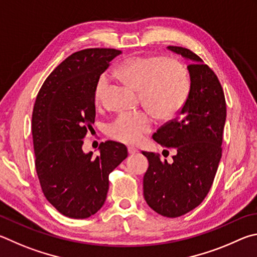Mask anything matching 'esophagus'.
<instances>
[{"mask_svg": "<svg viewBox=\"0 0 257 257\" xmlns=\"http://www.w3.org/2000/svg\"><path fill=\"white\" fill-rule=\"evenodd\" d=\"M138 152H139V150L137 149V148L128 147V154H130V155H137Z\"/></svg>", "mask_w": 257, "mask_h": 257, "instance_id": "obj_1", "label": "esophagus"}]
</instances>
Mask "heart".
I'll return each mask as SVG.
<instances>
[{
  "label": "heart",
  "instance_id": "heart-1",
  "mask_svg": "<svg viewBox=\"0 0 257 257\" xmlns=\"http://www.w3.org/2000/svg\"><path fill=\"white\" fill-rule=\"evenodd\" d=\"M116 74L141 91L143 103L159 116L168 118L185 105L190 92V78L181 63L164 56H136L116 67ZM110 75L103 72L98 76L93 98L100 103ZM155 118L149 111L120 112L107 126V133L125 145H137L155 127Z\"/></svg>",
  "mask_w": 257,
  "mask_h": 257
}]
</instances>
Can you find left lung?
Here are the masks:
<instances>
[{"instance_id": "left-lung-1", "label": "left lung", "mask_w": 257, "mask_h": 257, "mask_svg": "<svg viewBox=\"0 0 257 257\" xmlns=\"http://www.w3.org/2000/svg\"><path fill=\"white\" fill-rule=\"evenodd\" d=\"M190 60L191 88L179 116L169 120L152 138L166 149L175 148L173 163L159 154L143 151L149 168L143 177L148 205L164 217L186 214L208 195L222 156L226 99L218 76L191 49L168 46Z\"/></svg>"}]
</instances>
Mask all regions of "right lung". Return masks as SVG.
<instances>
[{"label":"right lung","instance_id":"obj_1","mask_svg":"<svg viewBox=\"0 0 257 257\" xmlns=\"http://www.w3.org/2000/svg\"><path fill=\"white\" fill-rule=\"evenodd\" d=\"M121 52L87 48L65 58L45 80L36 98L31 130L35 166L45 197L63 215L89 218L100 210L109 174L127 157V148L101 142L100 155L82 151L96 117L98 76Z\"/></svg>","mask_w":257,"mask_h":257}]
</instances>
